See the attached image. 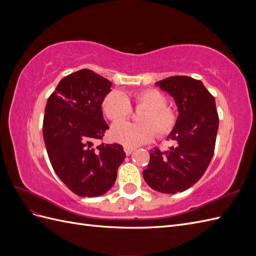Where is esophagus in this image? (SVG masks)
Here are the masks:
<instances>
[{
	"label": "esophagus",
	"mask_w": 256,
	"mask_h": 256,
	"mask_svg": "<svg viewBox=\"0 0 256 256\" xmlns=\"http://www.w3.org/2000/svg\"><path fill=\"white\" fill-rule=\"evenodd\" d=\"M124 152H126L127 156H129V154H132L134 152V148H132V147H128V146H125L124 147Z\"/></svg>",
	"instance_id": "1"
}]
</instances>
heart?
<instances>
[{
  "label": "heart",
  "instance_id": "1",
  "mask_svg": "<svg viewBox=\"0 0 256 256\" xmlns=\"http://www.w3.org/2000/svg\"><path fill=\"white\" fill-rule=\"evenodd\" d=\"M136 109H145L138 115L140 124L122 122L110 130V136L116 143L136 147L152 141L157 134L160 138L171 134L177 124L178 116L174 108L168 106V98L157 88L138 90L131 96ZM102 111L112 122L128 118L132 108L128 98L120 92H108L102 104Z\"/></svg>",
  "mask_w": 256,
  "mask_h": 256
}]
</instances>
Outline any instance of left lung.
Returning <instances> with one entry per match:
<instances>
[{"label": "left lung", "instance_id": "8db88e82", "mask_svg": "<svg viewBox=\"0 0 256 256\" xmlns=\"http://www.w3.org/2000/svg\"><path fill=\"white\" fill-rule=\"evenodd\" d=\"M156 85L171 95L178 108V120L170 140L177 142L164 152L154 147L143 171L146 184L161 193L190 188L204 175L214 156L219 116L214 96L200 80L174 76Z\"/></svg>", "mask_w": 256, "mask_h": 256}]
</instances>
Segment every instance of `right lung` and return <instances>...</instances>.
Instances as JSON below:
<instances>
[{"instance_id": "add662e5", "label": "right lung", "mask_w": 256, "mask_h": 256, "mask_svg": "<svg viewBox=\"0 0 256 256\" xmlns=\"http://www.w3.org/2000/svg\"><path fill=\"white\" fill-rule=\"evenodd\" d=\"M112 83L81 70L62 79L46 104L42 134L54 172L79 196L94 198L111 189L126 157L120 144L92 147L109 126L102 104Z\"/></svg>"}]
</instances>
